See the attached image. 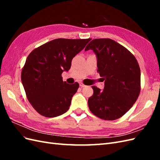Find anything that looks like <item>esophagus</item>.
Listing matches in <instances>:
<instances>
[{"label": "esophagus", "mask_w": 160, "mask_h": 160, "mask_svg": "<svg viewBox=\"0 0 160 160\" xmlns=\"http://www.w3.org/2000/svg\"><path fill=\"white\" fill-rule=\"evenodd\" d=\"M80 86L81 87H85V85H84V84L82 82H80Z\"/></svg>", "instance_id": "34e87169"}]
</instances>
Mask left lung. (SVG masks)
<instances>
[{
	"label": "left lung",
	"instance_id": "obj_1",
	"mask_svg": "<svg viewBox=\"0 0 160 160\" xmlns=\"http://www.w3.org/2000/svg\"><path fill=\"white\" fill-rule=\"evenodd\" d=\"M89 49L97 56V71L104 80V88L101 91L92 86L89 108L102 120H117L130 109L140 95V66L127 48L110 38L93 39L84 50Z\"/></svg>",
	"mask_w": 160,
	"mask_h": 160
}]
</instances>
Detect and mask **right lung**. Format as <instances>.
<instances>
[{
  "label": "right lung",
  "mask_w": 160,
  "mask_h": 160,
  "mask_svg": "<svg viewBox=\"0 0 160 160\" xmlns=\"http://www.w3.org/2000/svg\"><path fill=\"white\" fill-rule=\"evenodd\" d=\"M88 39L58 38L33 49L27 58L21 80L27 98L42 116L54 118L66 113L79 84L62 80L63 71L87 44Z\"/></svg>",
  "instance_id": "right-lung-1"
}]
</instances>
